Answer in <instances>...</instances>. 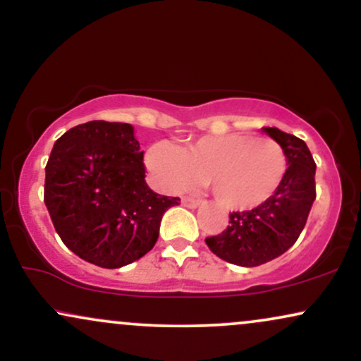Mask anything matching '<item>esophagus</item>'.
<instances>
[{"mask_svg":"<svg viewBox=\"0 0 361 361\" xmlns=\"http://www.w3.org/2000/svg\"><path fill=\"white\" fill-rule=\"evenodd\" d=\"M181 204L190 207V209H197V207L200 205V200H197V198H192V197H183L181 198Z\"/></svg>","mask_w":361,"mask_h":361,"instance_id":"obj_1","label":"esophagus"}]
</instances>
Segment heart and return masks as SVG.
Wrapping results in <instances>:
<instances>
[{
  "instance_id": "1",
  "label": "heart",
  "mask_w": 361,
  "mask_h": 361,
  "mask_svg": "<svg viewBox=\"0 0 361 361\" xmlns=\"http://www.w3.org/2000/svg\"><path fill=\"white\" fill-rule=\"evenodd\" d=\"M146 164L156 183L178 192L207 181L229 210H251L268 202L287 173V152L275 139L250 134L205 135L185 147L152 144Z\"/></svg>"
}]
</instances>
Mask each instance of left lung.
<instances>
[{
  "label": "left lung",
  "mask_w": 361,
  "mask_h": 361,
  "mask_svg": "<svg viewBox=\"0 0 361 361\" xmlns=\"http://www.w3.org/2000/svg\"><path fill=\"white\" fill-rule=\"evenodd\" d=\"M263 130L281 144L288 168L280 188L263 205L229 214V226L205 239L214 255L239 267H259L295 244L316 200V163L307 144L276 127Z\"/></svg>",
  "instance_id": "1"
}]
</instances>
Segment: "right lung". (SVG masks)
<instances>
[{
  "instance_id": "right-lung-1",
  "label": "right lung",
  "mask_w": 361,
  "mask_h": 361,
  "mask_svg": "<svg viewBox=\"0 0 361 361\" xmlns=\"http://www.w3.org/2000/svg\"><path fill=\"white\" fill-rule=\"evenodd\" d=\"M144 151L130 123L69 128L45 166L44 202L62 243L97 267H126L154 247L163 214L180 204L146 183Z\"/></svg>"
}]
</instances>
